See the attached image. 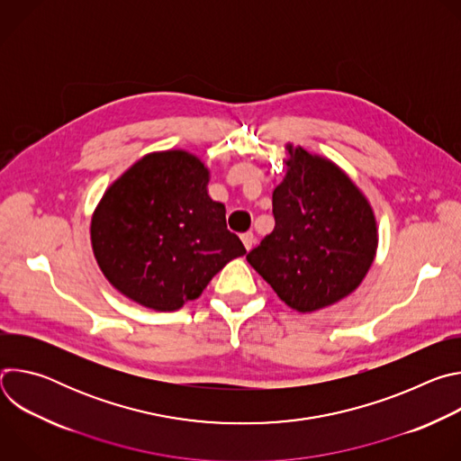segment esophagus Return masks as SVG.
I'll use <instances>...</instances> for the list:
<instances>
[{"mask_svg":"<svg viewBox=\"0 0 461 461\" xmlns=\"http://www.w3.org/2000/svg\"><path fill=\"white\" fill-rule=\"evenodd\" d=\"M240 239H242V242H244V248H246V249H251V248H253V244H255V235H253L251 231L242 233V235H240Z\"/></svg>","mask_w":461,"mask_h":461,"instance_id":"1","label":"esophagus"}]
</instances>
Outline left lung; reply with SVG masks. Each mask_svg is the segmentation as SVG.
<instances>
[{"label":"left lung","mask_w":461,"mask_h":461,"mask_svg":"<svg viewBox=\"0 0 461 461\" xmlns=\"http://www.w3.org/2000/svg\"><path fill=\"white\" fill-rule=\"evenodd\" d=\"M288 151L272 199L276 228L246 258L288 306L313 312L359 286L377 230L368 201L336 164L303 148Z\"/></svg>","instance_id":"obj_1"}]
</instances>
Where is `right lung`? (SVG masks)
I'll return each instance as SVG.
<instances>
[{
    "instance_id": "1",
    "label": "right lung",
    "mask_w": 461,
    "mask_h": 461,
    "mask_svg": "<svg viewBox=\"0 0 461 461\" xmlns=\"http://www.w3.org/2000/svg\"><path fill=\"white\" fill-rule=\"evenodd\" d=\"M210 173L185 151L153 153L104 194L91 222L93 251L107 281L142 306L173 312L203 294L246 253L208 194Z\"/></svg>"
}]
</instances>
